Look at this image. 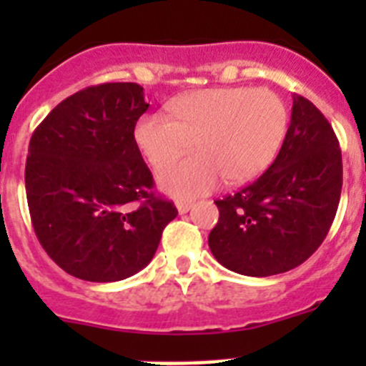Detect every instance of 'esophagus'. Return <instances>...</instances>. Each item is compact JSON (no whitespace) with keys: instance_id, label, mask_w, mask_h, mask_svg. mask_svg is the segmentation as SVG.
I'll return each mask as SVG.
<instances>
[{"instance_id":"1","label":"esophagus","mask_w":366,"mask_h":366,"mask_svg":"<svg viewBox=\"0 0 366 366\" xmlns=\"http://www.w3.org/2000/svg\"><path fill=\"white\" fill-rule=\"evenodd\" d=\"M176 207H177V211H179V214H185V212H189L190 209H192L194 202H189V199H177Z\"/></svg>"}]
</instances>
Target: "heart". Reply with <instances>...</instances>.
Instances as JSON below:
<instances>
[{
	"label": "heart",
	"mask_w": 366,
	"mask_h": 366,
	"mask_svg": "<svg viewBox=\"0 0 366 366\" xmlns=\"http://www.w3.org/2000/svg\"><path fill=\"white\" fill-rule=\"evenodd\" d=\"M164 113H144L134 126V141L154 168H164L192 148L198 154L159 176L176 196H199L229 181L240 185L260 176L279 154L290 112L267 87L227 86L187 93Z\"/></svg>",
	"instance_id": "b5f03b06"
}]
</instances>
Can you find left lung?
I'll list each match as a JSON object with an SVG mask.
<instances>
[{"instance_id":"left-lung-1","label":"left lung","mask_w":366,"mask_h":366,"mask_svg":"<svg viewBox=\"0 0 366 366\" xmlns=\"http://www.w3.org/2000/svg\"><path fill=\"white\" fill-rule=\"evenodd\" d=\"M341 187L342 159L334 128L308 99L293 95L292 122L277 159L253 183L214 202L219 218L209 247L234 273H286L322 244Z\"/></svg>"}]
</instances>
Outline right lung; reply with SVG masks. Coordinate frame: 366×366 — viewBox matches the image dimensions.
Instances as JSON below:
<instances>
[{
  "mask_svg": "<svg viewBox=\"0 0 366 366\" xmlns=\"http://www.w3.org/2000/svg\"><path fill=\"white\" fill-rule=\"evenodd\" d=\"M147 109L139 84H99L62 100L32 134L25 163L32 227L45 253L76 279L135 274L177 216L155 194L134 141Z\"/></svg>",
  "mask_w": 366,
  "mask_h": 366,
  "instance_id": "obj_1",
  "label": "right lung"
}]
</instances>
